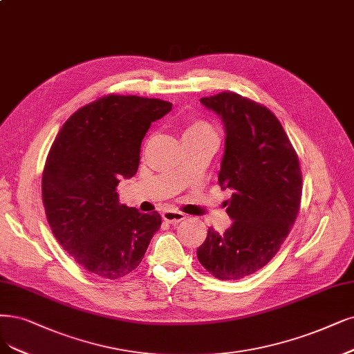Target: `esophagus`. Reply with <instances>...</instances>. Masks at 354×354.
Here are the masks:
<instances>
[{"instance_id":"1","label":"esophagus","mask_w":354,"mask_h":354,"mask_svg":"<svg viewBox=\"0 0 354 354\" xmlns=\"http://www.w3.org/2000/svg\"><path fill=\"white\" fill-rule=\"evenodd\" d=\"M162 217L165 221H167V223L176 225V223H179V221L185 220L187 214H184L182 212H178V210H165L162 213Z\"/></svg>"}]
</instances>
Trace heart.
I'll return each instance as SVG.
<instances>
[{
	"instance_id": "heart-1",
	"label": "heart",
	"mask_w": 354,
	"mask_h": 354,
	"mask_svg": "<svg viewBox=\"0 0 354 354\" xmlns=\"http://www.w3.org/2000/svg\"><path fill=\"white\" fill-rule=\"evenodd\" d=\"M204 133H213L212 127L205 122H195L185 129V134H204Z\"/></svg>"
}]
</instances>
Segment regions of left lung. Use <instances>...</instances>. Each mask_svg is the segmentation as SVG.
Wrapping results in <instances>:
<instances>
[{"label":"left lung","instance_id":"left-lung-1","mask_svg":"<svg viewBox=\"0 0 354 354\" xmlns=\"http://www.w3.org/2000/svg\"><path fill=\"white\" fill-rule=\"evenodd\" d=\"M225 124L218 185L232 189L223 232L208 229L197 250L218 280H241L267 266L295 225L302 198V170L284 129L264 104L233 91L203 97Z\"/></svg>","mask_w":354,"mask_h":354}]
</instances>
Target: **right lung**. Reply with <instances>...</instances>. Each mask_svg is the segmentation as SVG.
Masks as SVG:
<instances>
[{
  "instance_id": "right-lung-1",
  "label": "right lung",
  "mask_w": 354,
  "mask_h": 354,
  "mask_svg": "<svg viewBox=\"0 0 354 354\" xmlns=\"http://www.w3.org/2000/svg\"><path fill=\"white\" fill-rule=\"evenodd\" d=\"M172 103L108 95L75 111L52 142L42 175V201L52 233L77 264L102 279L134 271L153 234L157 212L120 203L121 178L137 174L141 141Z\"/></svg>"
}]
</instances>
